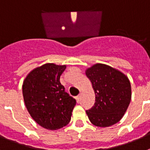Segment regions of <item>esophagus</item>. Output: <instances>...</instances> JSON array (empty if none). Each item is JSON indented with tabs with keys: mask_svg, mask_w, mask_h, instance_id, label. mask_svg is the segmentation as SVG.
<instances>
[{
	"mask_svg": "<svg viewBox=\"0 0 150 150\" xmlns=\"http://www.w3.org/2000/svg\"><path fill=\"white\" fill-rule=\"evenodd\" d=\"M76 101L79 103V102L80 101V100H81V96H80V95H78V96L76 98Z\"/></svg>",
	"mask_w": 150,
	"mask_h": 150,
	"instance_id": "obj_1",
	"label": "esophagus"
}]
</instances>
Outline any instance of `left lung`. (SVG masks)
I'll return each instance as SVG.
<instances>
[{"label": "left lung", "mask_w": 150, "mask_h": 150, "mask_svg": "<svg viewBox=\"0 0 150 150\" xmlns=\"http://www.w3.org/2000/svg\"><path fill=\"white\" fill-rule=\"evenodd\" d=\"M95 95V104L86 110L94 125L109 127L120 122L132 98L129 79L121 71L104 64H95L86 71Z\"/></svg>", "instance_id": "8db88e82"}]
</instances>
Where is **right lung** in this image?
Wrapping results in <instances>:
<instances>
[{
	"label": "right lung",
	"instance_id": "obj_1",
	"mask_svg": "<svg viewBox=\"0 0 150 150\" xmlns=\"http://www.w3.org/2000/svg\"><path fill=\"white\" fill-rule=\"evenodd\" d=\"M66 65L45 64L30 71L22 85L26 108L43 128L56 130L70 122L76 100L64 91L60 76Z\"/></svg>",
	"mask_w": 150,
	"mask_h": 150
}]
</instances>
